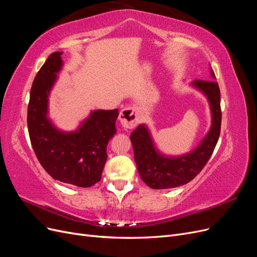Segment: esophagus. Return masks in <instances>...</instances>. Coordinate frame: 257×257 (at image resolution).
Returning a JSON list of instances; mask_svg holds the SVG:
<instances>
[{
    "mask_svg": "<svg viewBox=\"0 0 257 257\" xmlns=\"http://www.w3.org/2000/svg\"><path fill=\"white\" fill-rule=\"evenodd\" d=\"M119 120L122 126L126 128H134L141 121V113L136 107H125L123 108L119 115Z\"/></svg>",
    "mask_w": 257,
    "mask_h": 257,
    "instance_id": "1",
    "label": "esophagus"
}]
</instances>
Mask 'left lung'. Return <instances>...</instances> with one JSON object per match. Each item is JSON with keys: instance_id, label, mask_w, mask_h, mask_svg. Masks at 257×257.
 Instances as JSON below:
<instances>
[{"instance_id": "1", "label": "left lung", "mask_w": 257, "mask_h": 257, "mask_svg": "<svg viewBox=\"0 0 257 257\" xmlns=\"http://www.w3.org/2000/svg\"><path fill=\"white\" fill-rule=\"evenodd\" d=\"M214 78V73L211 71ZM194 87L208 97L211 108L212 124L207 136L195 150L178 158L164 157L155 150L149 131L138 125L131 133L138 174L151 189H172L193 180L211 157L221 132V93L214 80H194Z\"/></svg>"}]
</instances>
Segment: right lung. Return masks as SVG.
Returning <instances> with one entry per match:
<instances>
[{
    "instance_id": "add662e5",
    "label": "right lung",
    "mask_w": 257,
    "mask_h": 257,
    "mask_svg": "<svg viewBox=\"0 0 257 257\" xmlns=\"http://www.w3.org/2000/svg\"><path fill=\"white\" fill-rule=\"evenodd\" d=\"M62 52L51 53L36 74L28 106V130L37 160L54 180L90 188L98 182L106 148L115 134L119 110H94L76 132L64 133L47 118L49 91L62 67Z\"/></svg>"
}]
</instances>
